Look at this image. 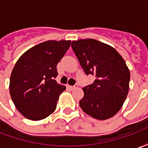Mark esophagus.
<instances>
[{"instance_id": "1", "label": "esophagus", "mask_w": 148, "mask_h": 148, "mask_svg": "<svg viewBox=\"0 0 148 148\" xmlns=\"http://www.w3.org/2000/svg\"><path fill=\"white\" fill-rule=\"evenodd\" d=\"M66 87L68 89H70V90H73L74 88H77L78 87V84H76V85H74V86H69V85H66Z\"/></svg>"}]
</instances>
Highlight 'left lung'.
I'll list each match as a JSON object with an SVG mask.
<instances>
[{"label":"left lung","instance_id":"left-lung-1","mask_svg":"<svg viewBox=\"0 0 148 148\" xmlns=\"http://www.w3.org/2000/svg\"><path fill=\"white\" fill-rule=\"evenodd\" d=\"M71 48L85 73L95 77L83 88L82 110L99 120L115 115L129 89L130 72L123 58L113 47L92 38L72 41Z\"/></svg>","mask_w":148,"mask_h":148}]
</instances>
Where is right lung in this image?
<instances>
[{
	"label": "right lung",
	"mask_w": 148,
	"mask_h": 148,
	"mask_svg": "<svg viewBox=\"0 0 148 148\" xmlns=\"http://www.w3.org/2000/svg\"><path fill=\"white\" fill-rule=\"evenodd\" d=\"M71 41L49 40L33 47L20 57L12 70L10 94L16 109L30 120L50 115L66 87L58 84L57 65Z\"/></svg>",
	"instance_id": "add662e5"
}]
</instances>
